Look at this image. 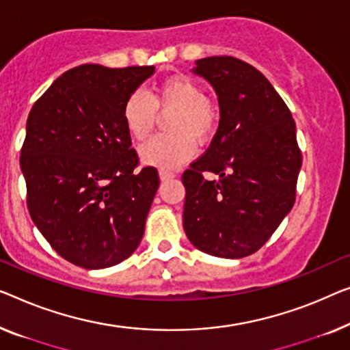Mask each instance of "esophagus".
<instances>
[{"label":"esophagus","instance_id":"34e87169","mask_svg":"<svg viewBox=\"0 0 350 350\" xmlns=\"http://www.w3.org/2000/svg\"><path fill=\"white\" fill-rule=\"evenodd\" d=\"M174 174H172V172H167V170H159V178H161V181H165V180H170V178H174Z\"/></svg>","mask_w":350,"mask_h":350}]
</instances>
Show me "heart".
<instances>
[{"label": "heart", "instance_id": "obj_1", "mask_svg": "<svg viewBox=\"0 0 350 350\" xmlns=\"http://www.w3.org/2000/svg\"><path fill=\"white\" fill-rule=\"evenodd\" d=\"M172 135H156L140 145V161L161 170H172L196 154V142L205 144L215 134L217 110L205 98L196 80L183 74L163 80L151 94L135 90L123 105V121L135 140H144L154 129L158 113H169Z\"/></svg>", "mask_w": 350, "mask_h": 350}]
</instances>
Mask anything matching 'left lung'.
I'll use <instances>...</instances> for the list:
<instances>
[{
  "label": "left lung",
  "instance_id": "obj_1",
  "mask_svg": "<svg viewBox=\"0 0 350 350\" xmlns=\"http://www.w3.org/2000/svg\"><path fill=\"white\" fill-rule=\"evenodd\" d=\"M216 91L219 126L183 174V227L206 254L241 259L265 245L295 202L301 153L291 110L260 70L234 57L197 59ZM211 171L219 180H205Z\"/></svg>",
  "mask_w": 350,
  "mask_h": 350
}]
</instances>
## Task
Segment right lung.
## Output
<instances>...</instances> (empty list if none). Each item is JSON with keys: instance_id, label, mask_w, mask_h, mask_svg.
<instances>
[{"instance_id": "obj_1", "label": "right lung", "mask_w": 350, "mask_h": 350, "mask_svg": "<svg viewBox=\"0 0 350 350\" xmlns=\"http://www.w3.org/2000/svg\"><path fill=\"white\" fill-rule=\"evenodd\" d=\"M154 66L82 64L33 105L20 169L29 216L50 246L88 270L113 267L137 250L159 187L139 164L123 121L124 100Z\"/></svg>"}]
</instances>
